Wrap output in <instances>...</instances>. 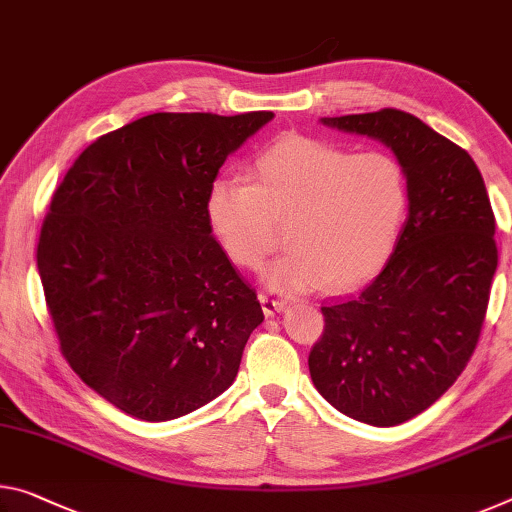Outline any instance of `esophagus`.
Segmentation results:
<instances>
[{
	"mask_svg": "<svg viewBox=\"0 0 512 512\" xmlns=\"http://www.w3.org/2000/svg\"><path fill=\"white\" fill-rule=\"evenodd\" d=\"M259 303H262V310L266 316H271L275 312H282L287 307V300H282L273 294H259Z\"/></svg>",
	"mask_w": 512,
	"mask_h": 512,
	"instance_id": "esophagus-1",
	"label": "esophagus"
}]
</instances>
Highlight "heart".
Listing matches in <instances>:
<instances>
[{"label": "heart", "instance_id": "heart-1", "mask_svg": "<svg viewBox=\"0 0 512 512\" xmlns=\"http://www.w3.org/2000/svg\"><path fill=\"white\" fill-rule=\"evenodd\" d=\"M408 207V170L396 154L310 136L275 141L257 154L253 182L216 177L205 200L218 243L241 269L262 266L287 225L289 250L264 275L280 291L369 278L399 241Z\"/></svg>", "mask_w": 512, "mask_h": 512}]
</instances>
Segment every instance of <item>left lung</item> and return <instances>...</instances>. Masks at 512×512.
Segmentation results:
<instances>
[{
  "label": "left lung",
  "mask_w": 512,
  "mask_h": 512,
  "mask_svg": "<svg viewBox=\"0 0 512 512\" xmlns=\"http://www.w3.org/2000/svg\"><path fill=\"white\" fill-rule=\"evenodd\" d=\"M392 148L408 170V218L360 294L321 305L310 376L323 399L371 426L403 424L440 399L472 358L497 271L494 214L474 159L412 113L321 118Z\"/></svg>",
  "instance_id": "left-lung-1"
}]
</instances>
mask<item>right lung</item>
<instances>
[{"label":"right lung","instance_id":"right-lung-1","mask_svg":"<svg viewBox=\"0 0 512 512\" xmlns=\"http://www.w3.org/2000/svg\"><path fill=\"white\" fill-rule=\"evenodd\" d=\"M271 118L150 113L88 145L54 191L36 250L47 312L72 371L127 415L184 417L237 378L264 312L205 200Z\"/></svg>","mask_w":512,"mask_h":512}]
</instances>
